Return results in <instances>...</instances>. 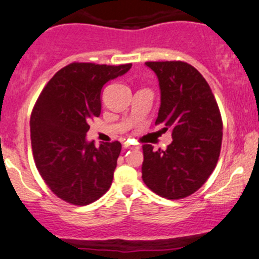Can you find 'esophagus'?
Masks as SVG:
<instances>
[{
  "mask_svg": "<svg viewBox=\"0 0 259 259\" xmlns=\"http://www.w3.org/2000/svg\"><path fill=\"white\" fill-rule=\"evenodd\" d=\"M124 147H125V148H139V146H135V145H132L129 141L124 142Z\"/></svg>",
  "mask_w": 259,
  "mask_h": 259,
  "instance_id": "34e87169",
  "label": "esophagus"
}]
</instances>
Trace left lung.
Listing matches in <instances>:
<instances>
[{"label":"left lung","instance_id":"1","mask_svg":"<svg viewBox=\"0 0 259 259\" xmlns=\"http://www.w3.org/2000/svg\"><path fill=\"white\" fill-rule=\"evenodd\" d=\"M156 73L160 107L156 124L170 129L167 150L144 145L142 180L154 194L179 200L197 191L214 170L221 154L223 121L206 79L181 61L146 62Z\"/></svg>","mask_w":259,"mask_h":259}]
</instances>
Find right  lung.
Wrapping results in <instances>:
<instances>
[{"mask_svg":"<svg viewBox=\"0 0 259 259\" xmlns=\"http://www.w3.org/2000/svg\"><path fill=\"white\" fill-rule=\"evenodd\" d=\"M132 63L74 62L47 82L32 108L30 138L35 165L57 197L75 206L99 200L112 185L121 144L86 141L91 119L101 114V90Z\"/></svg>","mask_w":259,"mask_h":259,"instance_id":"add662e5","label":"right lung"}]
</instances>
